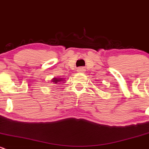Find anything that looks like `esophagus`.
Segmentation results:
<instances>
[{
	"label": "esophagus",
	"mask_w": 149,
	"mask_h": 149,
	"mask_svg": "<svg viewBox=\"0 0 149 149\" xmlns=\"http://www.w3.org/2000/svg\"><path fill=\"white\" fill-rule=\"evenodd\" d=\"M85 69L84 68V67H78L77 70V71L78 72H84L85 71Z\"/></svg>",
	"instance_id": "34e87169"
}]
</instances>
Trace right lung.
<instances>
[{"label": "right lung", "instance_id": "1", "mask_svg": "<svg viewBox=\"0 0 149 149\" xmlns=\"http://www.w3.org/2000/svg\"><path fill=\"white\" fill-rule=\"evenodd\" d=\"M61 81H63V79H61V78H55L54 77V79H52V82H54V84H57L58 83V82H61Z\"/></svg>", "mask_w": 149, "mask_h": 149}]
</instances>
